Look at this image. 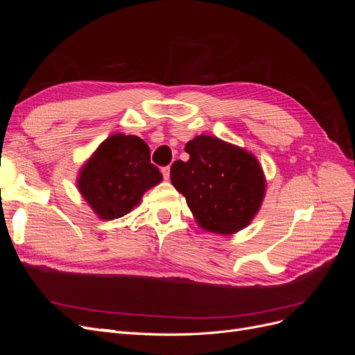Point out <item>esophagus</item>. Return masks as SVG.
Instances as JSON below:
<instances>
[{
  "instance_id": "1",
  "label": "esophagus",
  "mask_w": 355,
  "mask_h": 355,
  "mask_svg": "<svg viewBox=\"0 0 355 355\" xmlns=\"http://www.w3.org/2000/svg\"><path fill=\"white\" fill-rule=\"evenodd\" d=\"M161 173H163L166 180H168L170 179V167H163V168H161Z\"/></svg>"
}]
</instances>
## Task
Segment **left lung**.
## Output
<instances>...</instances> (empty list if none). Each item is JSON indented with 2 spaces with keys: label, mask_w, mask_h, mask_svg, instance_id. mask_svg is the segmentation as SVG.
<instances>
[{
  "label": "left lung",
  "mask_w": 355,
  "mask_h": 355,
  "mask_svg": "<svg viewBox=\"0 0 355 355\" xmlns=\"http://www.w3.org/2000/svg\"><path fill=\"white\" fill-rule=\"evenodd\" d=\"M188 161L171 164L170 179L202 230L228 235L252 222L265 197L259 161L243 148L200 135L185 145Z\"/></svg>",
  "instance_id": "1"
}]
</instances>
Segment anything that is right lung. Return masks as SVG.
Here are the masks:
<instances>
[{
  "mask_svg": "<svg viewBox=\"0 0 355 355\" xmlns=\"http://www.w3.org/2000/svg\"><path fill=\"white\" fill-rule=\"evenodd\" d=\"M163 180L149 146L135 135L103 141L80 171L78 189L101 219L121 218L141 202L145 191Z\"/></svg>",
  "mask_w": 355,
  "mask_h": 355,
  "instance_id": "add662e5",
  "label": "right lung"
}]
</instances>
